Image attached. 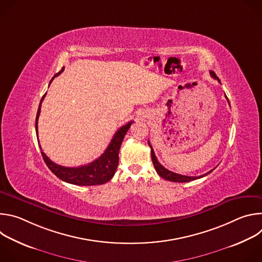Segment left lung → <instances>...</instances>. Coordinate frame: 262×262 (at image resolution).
<instances>
[{"label": "left lung", "mask_w": 262, "mask_h": 262, "mask_svg": "<svg viewBox=\"0 0 262 262\" xmlns=\"http://www.w3.org/2000/svg\"><path fill=\"white\" fill-rule=\"evenodd\" d=\"M210 76H211L214 80H217L219 83H221L220 80H219V78L215 76V73H214L213 71H210ZM225 96H226V95H225ZM226 98H227V100H228V97H227V96H226ZM228 102H229V100H228ZM148 145H149V147L151 148V160H152L154 166H155V168H156L158 174H159L161 177H163L164 179H166V180L174 181V182H189V181H192V180L201 178V177H203V176H206L207 174H209L210 172L213 171V169H212V170H210L209 172H207L206 174L200 175V176H185V175H180V174L174 173V172H172V171H169L168 169H166L165 167H163V166L159 163V161H158V159H157V157H156V155H155L152 146H151V144H150V142H149V141H148Z\"/></svg>", "instance_id": "obj_1"}]
</instances>
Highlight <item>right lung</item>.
Returning <instances> with one entry per match:
<instances>
[{
	"label": "right lung",
	"mask_w": 262,
	"mask_h": 262,
	"mask_svg": "<svg viewBox=\"0 0 262 262\" xmlns=\"http://www.w3.org/2000/svg\"><path fill=\"white\" fill-rule=\"evenodd\" d=\"M63 71V68L60 72H58L54 78H56L58 74H60ZM52 79V81L54 80ZM50 82V84L52 83ZM47 94V93H46ZM46 94L42 96L38 111H37V115H36V121H35V129L37 134V139H38V118L40 114V107L43 98L46 97ZM133 121L126 123L122 127H120L116 134L114 135L113 139H112L111 143L106 147L105 151L95 161L88 165H84L81 167H76V168H70V167H63L60 165L55 164L52 162L47 155L42 151L41 146L39 145L41 149V156L49 167V169L61 180L71 183V184H76V185H97V184H103L107 182L108 180L112 179V177L114 176L116 169L119 164V150H120V146L121 143L130 127Z\"/></svg>",
	"instance_id": "add662e5"
}]
</instances>
